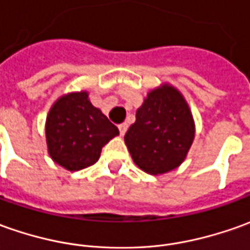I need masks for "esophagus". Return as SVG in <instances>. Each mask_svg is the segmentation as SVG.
<instances>
[{
    "label": "esophagus",
    "mask_w": 250,
    "mask_h": 250,
    "mask_svg": "<svg viewBox=\"0 0 250 250\" xmlns=\"http://www.w3.org/2000/svg\"><path fill=\"white\" fill-rule=\"evenodd\" d=\"M127 128H128V123H122V125H119V131H120V135H125V131H127Z\"/></svg>",
    "instance_id": "1"
}]
</instances>
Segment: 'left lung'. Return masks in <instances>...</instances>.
Instances as JSON below:
<instances>
[{
	"instance_id": "left-lung-1",
	"label": "left lung",
	"mask_w": 250,
	"mask_h": 250,
	"mask_svg": "<svg viewBox=\"0 0 250 250\" xmlns=\"http://www.w3.org/2000/svg\"><path fill=\"white\" fill-rule=\"evenodd\" d=\"M196 125L188 101L169 83H161L145 97L125 142L132 161L150 175L178 168L188 157Z\"/></svg>"
}]
</instances>
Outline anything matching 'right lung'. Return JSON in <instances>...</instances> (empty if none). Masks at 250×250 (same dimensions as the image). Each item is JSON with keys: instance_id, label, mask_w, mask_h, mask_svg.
Here are the masks:
<instances>
[{"instance_id": "obj_1", "label": "right lung", "mask_w": 250, "mask_h": 250, "mask_svg": "<svg viewBox=\"0 0 250 250\" xmlns=\"http://www.w3.org/2000/svg\"><path fill=\"white\" fill-rule=\"evenodd\" d=\"M45 135L50 159L68 171H81L97 163L104 145L119 135V130L90 103L89 91L81 90L54 101Z\"/></svg>"}]
</instances>
